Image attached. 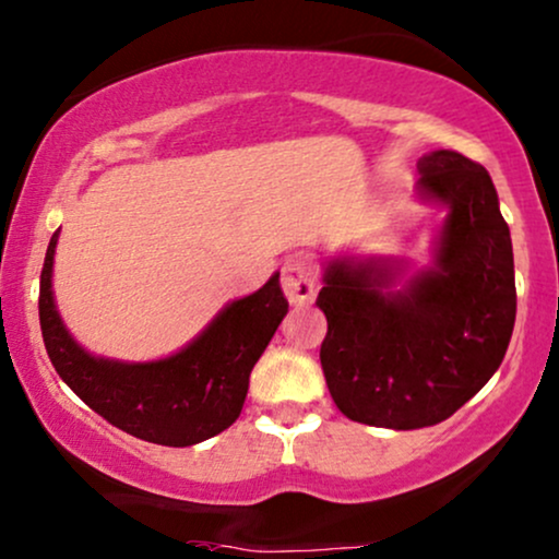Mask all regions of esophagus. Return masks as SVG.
Here are the masks:
<instances>
[{"label":"esophagus","instance_id":"34e87169","mask_svg":"<svg viewBox=\"0 0 559 559\" xmlns=\"http://www.w3.org/2000/svg\"><path fill=\"white\" fill-rule=\"evenodd\" d=\"M284 292L292 305H310L318 294V271L312 265V260H307L305 254L297 258H288L284 262Z\"/></svg>","mask_w":559,"mask_h":559}]
</instances>
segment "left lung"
<instances>
[{
  "label": "left lung",
  "instance_id": "1",
  "mask_svg": "<svg viewBox=\"0 0 559 559\" xmlns=\"http://www.w3.org/2000/svg\"><path fill=\"white\" fill-rule=\"evenodd\" d=\"M420 189L449 204L433 271L383 294L370 267L336 262L316 301L329 320L320 365L336 407L396 431L436 426L484 389L518 310L510 228L484 165L431 152Z\"/></svg>",
  "mask_w": 559,
  "mask_h": 559
}]
</instances>
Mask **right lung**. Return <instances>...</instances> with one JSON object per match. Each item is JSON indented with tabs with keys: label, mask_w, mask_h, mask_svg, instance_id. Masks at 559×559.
Returning a JSON list of instances; mask_svg holds the SVG:
<instances>
[{
	"label": "right lung",
	"mask_w": 559,
	"mask_h": 559,
	"mask_svg": "<svg viewBox=\"0 0 559 559\" xmlns=\"http://www.w3.org/2000/svg\"><path fill=\"white\" fill-rule=\"evenodd\" d=\"M47 247L38 284V323L55 370L96 415L120 431L163 447H191L239 418L249 373L288 312L278 275L260 292L228 305L183 352L159 362L123 365L86 355L55 310Z\"/></svg>",
	"instance_id": "obj_1"
}]
</instances>
